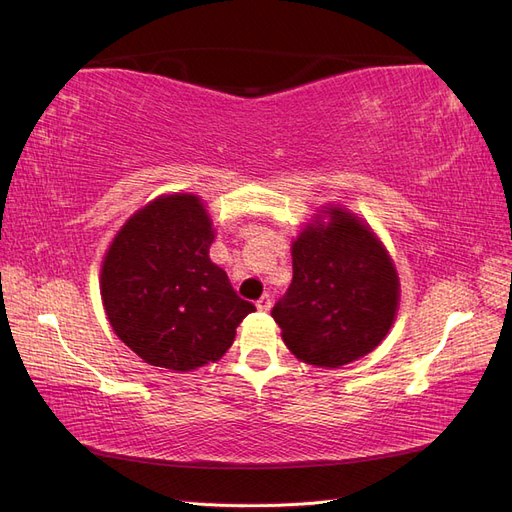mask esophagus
I'll use <instances>...</instances> for the list:
<instances>
[{
    "mask_svg": "<svg viewBox=\"0 0 512 512\" xmlns=\"http://www.w3.org/2000/svg\"><path fill=\"white\" fill-rule=\"evenodd\" d=\"M271 305H273V299H271V294H262V297L256 301V307H258V312H269L271 309Z\"/></svg>",
    "mask_w": 512,
    "mask_h": 512,
    "instance_id": "obj_1",
    "label": "esophagus"
}]
</instances>
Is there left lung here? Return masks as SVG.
<instances>
[{
    "mask_svg": "<svg viewBox=\"0 0 512 512\" xmlns=\"http://www.w3.org/2000/svg\"><path fill=\"white\" fill-rule=\"evenodd\" d=\"M399 275L374 230L342 207H322L292 241V284L273 320L299 361L335 369L389 335Z\"/></svg>",
    "mask_w": 512,
    "mask_h": 512,
    "instance_id": "obj_1",
    "label": "left lung"
}]
</instances>
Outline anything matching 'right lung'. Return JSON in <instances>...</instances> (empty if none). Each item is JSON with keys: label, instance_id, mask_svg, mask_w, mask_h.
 <instances>
[{"label": "right lung", "instance_id": "1", "mask_svg": "<svg viewBox=\"0 0 512 512\" xmlns=\"http://www.w3.org/2000/svg\"><path fill=\"white\" fill-rule=\"evenodd\" d=\"M215 230L196 194L138 209L108 245L100 294L115 335L149 365L192 371L220 361L254 312L209 258Z\"/></svg>", "mask_w": 512, "mask_h": 512}]
</instances>
